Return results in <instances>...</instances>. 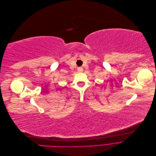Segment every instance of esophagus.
I'll list each match as a JSON object with an SVG mask.
<instances>
[{
	"label": "esophagus",
	"instance_id": "34e87169",
	"mask_svg": "<svg viewBox=\"0 0 156 156\" xmlns=\"http://www.w3.org/2000/svg\"><path fill=\"white\" fill-rule=\"evenodd\" d=\"M77 71H78V72H83V68H79L78 69H77Z\"/></svg>",
	"mask_w": 156,
	"mask_h": 156
}]
</instances>
